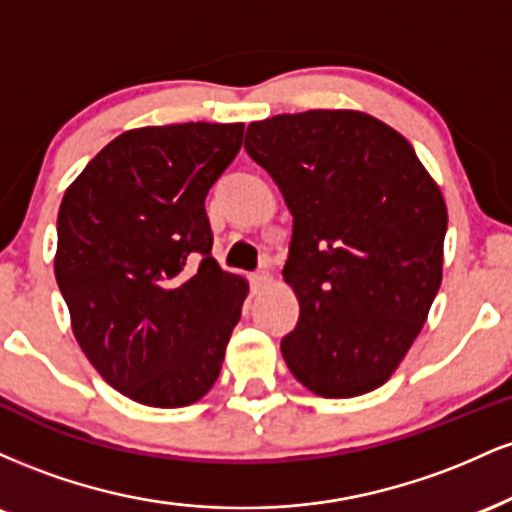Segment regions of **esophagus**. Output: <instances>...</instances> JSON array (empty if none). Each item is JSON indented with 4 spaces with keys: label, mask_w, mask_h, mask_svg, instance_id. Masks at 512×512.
I'll use <instances>...</instances> for the list:
<instances>
[{
    "label": "esophagus",
    "mask_w": 512,
    "mask_h": 512,
    "mask_svg": "<svg viewBox=\"0 0 512 512\" xmlns=\"http://www.w3.org/2000/svg\"><path fill=\"white\" fill-rule=\"evenodd\" d=\"M269 281H272V274H269L267 269H260V272L250 274V284H252V289H255V291L264 289V286H267Z\"/></svg>",
    "instance_id": "obj_1"
}]
</instances>
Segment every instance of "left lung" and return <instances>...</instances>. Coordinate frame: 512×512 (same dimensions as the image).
<instances>
[{
    "label": "left lung",
    "instance_id": "left-lung-1",
    "mask_svg": "<svg viewBox=\"0 0 512 512\" xmlns=\"http://www.w3.org/2000/svg\"><path fill=\"white\" fill-rule=\"evenodd\" d=\"M245 151L293 216L286 284L301 305L281 339L315 395L385 383L424 327L443 274L448 211L411 144L354 110L252 122Z\"/></svg>",
    "mask_w": 512,
    "mask_h": 512
}]
</instances>
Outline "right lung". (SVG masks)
I'll list each match as a JSON object with an SVG mask.
<instances>
[{"label":"right lung","instance_id":"add662e5","mask_svg":"<svg viewBox=\"0 0 512 512\" xmlns=\"http://www.w3.org/2000/svg\"><path fill=\"white\" fill-rule=\"evenodd\" d=\"M243 129H132L64 192L55 276L76 342L139 404L187 407L219 378L248 284L211 257L204 199L238 156Z\"/></svg>","mask_w":512,"mask_h":512}]
</instances>
